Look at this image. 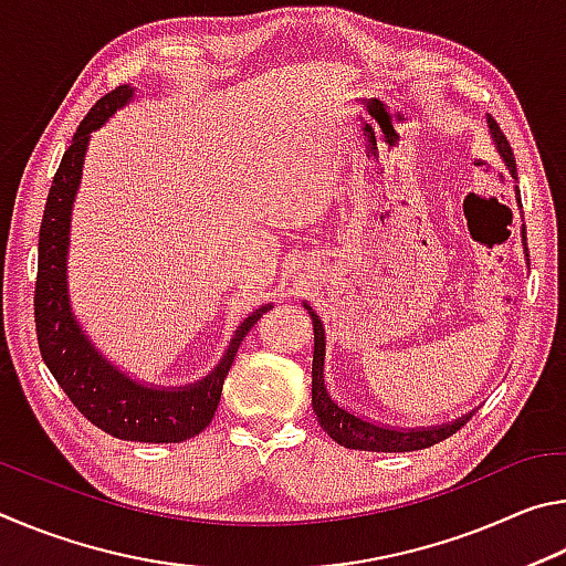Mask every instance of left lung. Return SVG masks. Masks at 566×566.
Wrapping results in <instances>:
<instances>
[{"label": "left lung", "instance_id": "8db88e82", "mask_svg": "<svg viewBox=\"0 0 566 566\" xmlns=\"http://www.w3.org/2000/svg\"><path fill=\"white\" fill-rule=\"evenodd\" d=\"M486 129H490L492 145L496 155L504 161V167L510 169L512 179L516 181V165L510 142L500 129L490 114H486ZM516 205L520 202V187H514ZM524 219V217H522ZM522 247H524V260L530 264V252H526V232L522 224ZM304 310L310 312L312 327H314V354H312V407L317 415L319 427L327 432L334 442L347 447V449H361V452H415V449H427L437 442H442L449 434H454L459 427L467 424V419L472 417V411L457 417L452 421L434 427H389L381 421H371L369 417H361L357 411L342 407L337 399H332L327 385H324V357H327V337H324V324L319 314L312 310L310 304L302 302Z\"/></svg>", "mask_w": 566, "mask_h": 566}]
</instances>
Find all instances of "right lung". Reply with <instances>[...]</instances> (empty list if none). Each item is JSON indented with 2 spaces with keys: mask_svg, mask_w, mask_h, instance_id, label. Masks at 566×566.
I'll return each instance as SVG.
<instances>
[{
  "mask_svg": "<svg viewBox=\"0 0 566 566\" xmlns=\"http://www.w3.org/2000/svg\"><path fill=\"white\" fill-rule=\"evenodd\" d=\"M134 99L132 84H122L94 104L92 112L76 127L70 149L46 195L44 217L40 227V262H36L34 322L36 339L46 367L56 385L72 399V405L94 427L127 442L175 444L202 432L212 421L229 367L237 357L244 334L254 327L272 304L254 310L239 324L229 339L222 359L207 377L195 385L165 387L149 385L132 377L129 371L107 359L90 334L76 319L70 302V239L74 199L82 185L84 157H87L92 132L109 122Z\"/></svg>",
  "mask_w": 566,
  "mask_h": 566,
  "instance_id": "obj_1",
  "label": "right lung"
}]
</instances>
